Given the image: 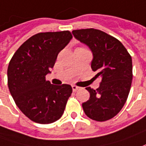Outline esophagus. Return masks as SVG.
<instances>
[{
  "label": "esophagus",
  "mask_w": 146,
  "mask_h": 146,
  "mask_svg": "<svg viewBox=\"0 0 146 146\" xmlns=\"http://www.w3.org/2000/svg\"><path fill=\"white\" fill-rule=\"evenodd\" d=\"M72 88H73V91L75 92V91H77L78 90H79L80 87H79V86H75V85H73V86H72Z\"/></svg>",
  "instance_id": "esophagus-1"
}]
</instances>
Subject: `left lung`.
I'll use <instances>...</instances> for the list:
<instances>
[{"instance_id": "1", "label": "left lung", "mask_w": 146, "mask_h": 146, "mask_svg": "<svg viewBox=\"0 0 146 146\" xmlns=\"http://www.w3.org/2000/svg\"><path fill=\"white\" fill-rule=\"evenodd\" d=\"M74 37L86 43L93 52L91 68L101 78L96 90L86 87L90 98L82 103L89 118L106 121L120 111L128 98L133 80L132 57L121 42L100 30L73 31Z\"/></svg>"}]
</instances>
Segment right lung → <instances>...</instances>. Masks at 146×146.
<instances>
[{"instance_id": "add662e5", "label": "right lung", "mask_w": 146, "mask_h": 146, "mask_svg": "<svg viewBox=\"0 0 146 146\" xmlns=\"http://www.w3.org/2000/svg\"><path fill=\"white\" fill-rule=\"evenodd\" d=\"M72 38L68 31L38 33L24 42L9 61V92L21 111L35 123H53L64 111L73 89L67 84H51L46 75Z\"/></svg>"}]
</instances>
